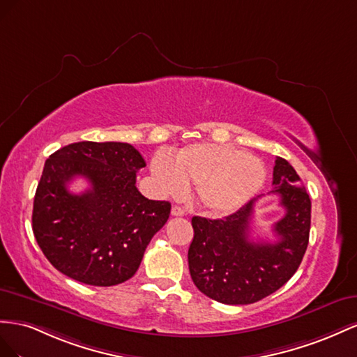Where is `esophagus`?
Masks as SVG:
<instances>
[{
    "mask_svg": "<svg viewBox=\"0 0 357 357\" xmlns=\"http://www.w3.org/2000/svg\"><path fill=\"white\" fill-rule=\"evenodd\" d=\"M172 215L173 217H184L185 211L182 209L181 206H172Z\"/></svg>",
    "mask_w": 357,
    "mask_h": 357,
    "instance_id": "obj_1",
    "label": "esophagus"
}]
</instances>
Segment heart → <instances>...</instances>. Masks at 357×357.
<instances>
[{
  "mask_svg": "<svg viewBox=\"0 0 357 357\" xmlns=\"http://www.w3.org/2000/svg\"><path fill=\"white\" fill-rule=\"evenodd\" d=\"M151 173L162 195H179L188 182L195 184L199 205L217 215L247 205L266 179L261 160L239 148L218 144L181 148L175 160L157 152L151 160Z\"/></svg>",
  "mask_w": 357,
  "mask_h": 357,
  "instance_id": "heart-1",
  "label": "heart"
}]
</instances>
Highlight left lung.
<instances>
[{"label": "left lung", "mask_w": 357, "mask_h": 357, "mask_svg": "<svg viewBox=\"0 0 357 357\" xmlns=\"http://www.w3.org/2000/svg\"><path fill=\"white\" fill-rule=\"evenodd\" d=\"M275 188L284 217L273 224L275 243L248 239L254 203L220 220L192 217L195 238L188 250L192 282L208 298L227 305L254 303L269 296L298 271L308 247L311 199L290 162L278 157Z\"/></svg>", "instance_id": "1"}]
</instances>
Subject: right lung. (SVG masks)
I'll return each mask as SVG.
<instances>
[{
  "label": "right lung",
  "instance_id": "add662e5",
  "mask_svg": "<svg viewBox=\"0 0 357 357\" xmlns=\"http://www.w3.org/2000/svg\"><path fill=\"white\" fill-rule=\"evenodd\" d=\"M145 167L140 152L122 142H77L50 155L37 185L33 231L52 266L89 286L130 280L152 236L165 226L170 203L149 200L136 187ZM82 176V195L66 190Z\"/></svg>",
  "mask_w": 357,
  "mask_h": 357
}]
</instances>
